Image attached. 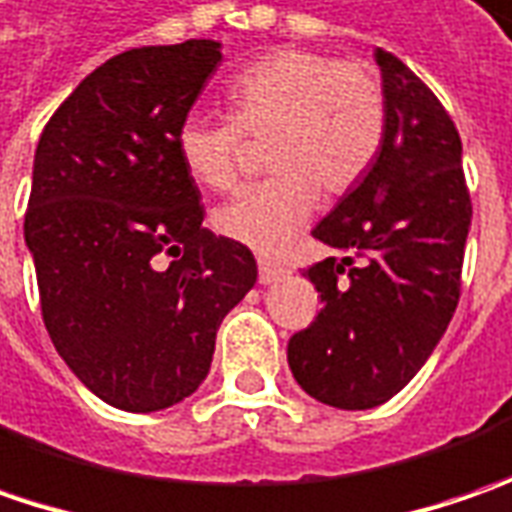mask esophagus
Listing matches in <instances>:
<instances>
[{"instance_id":"obj_1","label":"esophagus","mask_w":512,"mask_h":512,"mask_svg":"<svg viewBox=\"0 0 512 512\" xmlns=\"http://www.w3.org/2000/svg\"><path fill=\"white\" fill-rule=\"evenodd\" d=\"M280 278H286V269L278 263H269V260H260V283L269 286V283H278Z\"/></svg>"}]
</instances>
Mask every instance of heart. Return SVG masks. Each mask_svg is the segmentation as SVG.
Instances as JSON below:
<instances>
[{
	"instance_id": "1",
	"label": "heart",
	"mask_w": 512,
	"mask_h": 512,
	"mask_svg": "<svg viewBox=\"0 0 512 512\" xmlns=\"http://www.w3.org/2000/svg\"><path fill=\"white\" fill-rule=\"evenodd\" d=\"M232 120L191 111L174 148L191 180L226 191L237 180L240 134L263 140V183L237 191L214 212V229L260 255H278L303 229L318 194L338 197L372 166L387 100L381 79L361 62L283 48L243 68L226 88Z\"/></svg>"
}]
</instances>
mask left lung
Returning a JSON list of instances; mask_svg holds the SVG:
<instances>
[{
  "label": "left lung",
  "mask_w": 512,
  "mask_h": 512,
  "mask_svg": "<svg viewBox=\"0 0 512 512\" xmlns=\"http://www.w3.org/2000/svg\"><path fill=\"white\" fill-rule=\"evenodd\" d=\"M375 62L384 140L312 232L344 257L306 269L323 309L286 349L303 392L338 410L384 404L433 355L458 306L473 217L450 114L398 56L378 48Z\"/></svg>",
  "instance_id": "left-lung-1"
}]
</instances>
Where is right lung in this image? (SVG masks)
Masks as SVG:
<instances>
[{
  "label": "right lung",
  "mask_w": 512,
  "mask_h": 512,
  "mask_svg": "<svg viewBox=\"0 0 512 512\" xmlns=\"http://www.w3.org/2000/svg\"><path fill=\"white\" fill-rule=\"evenodd\" d=\"M220 48L189 39L117 54L36 145L25 246L42 321L68 369L117 410L189 398L220 323L257 280L243 243L203 229L200 189L174 148Z\"/></svg>",
  "instance_id": "1"
}]
</instances>
